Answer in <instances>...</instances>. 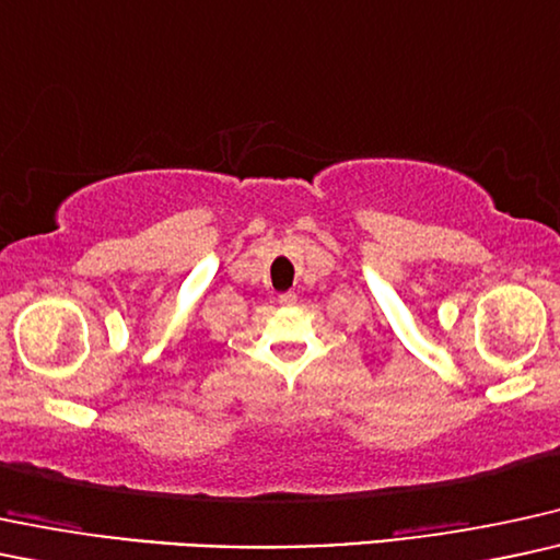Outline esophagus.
<instances>
[{
    "instance_id": "esophagus-1",
    "label": "esophagus",
    "mask_w": 560,
    "mask_h": 560,
    "mask_svg": "<svg viewBox=\"0 0 560 560\" xmlns=\"http://www.w3.org/2000/svg\"><path fill=\"white\" fill-rule=\"evenodd\" d=\"M279 304H287V307H292V304H296V294L294 292H281Z\"/></svg>"
}]
</instances>
